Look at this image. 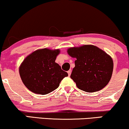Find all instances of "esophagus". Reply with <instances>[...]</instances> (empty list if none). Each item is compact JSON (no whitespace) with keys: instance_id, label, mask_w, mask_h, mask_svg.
<instances>
[{"instance_id":"1","label":"esophagus","mask_w":129,"mask_h":129,"mask_svg":"<svg viewBox=\"0 0 129 129\" xmlns=\"http://www.w3.org/2000/svg\"><path fill=\"white\" fill-rule=\"evenodd\" d=\"M68 76H70V75H71V70H69V71H68Z\"/></svg>"}]
</instances>
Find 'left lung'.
I'll return each mask as SVG.
<instances>
[{"mask_svg": "<svg viewBox=\"0 0 129 129\" xmlns=\"http://www.w3.org/2000/svg\"><path fill=\"white\" fill-rule=\"evenodd\" d=\"M67 52L71 57L76 58L70 77L79 89L91 93L107 85L114 67L110 55L93 45L71 48Z\"/></svg>", "mask_w": 129, "mask_h": 129, "instance_id": "1", "label": "left lung"}]
</instances>
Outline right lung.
<instances>
[{
  "mask_svg": "<svg viewBox=\"0 0 129 129\" xmlns=\"http://www.w3.org/2000/svg\"><path fill=\"white\" fill-rule=\"evenodd\" d=\"M59 53V49H42L33 52L24 60L19 67V74L30 91L40 94L49 93L68 76V73L55 62Z\"/></svg>",
  "mask_w": 129,
  "mask_h": 129,
  "instance_id": "right-lung-1",
  "label": "right lung"
}]
</instances>
